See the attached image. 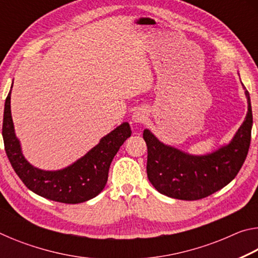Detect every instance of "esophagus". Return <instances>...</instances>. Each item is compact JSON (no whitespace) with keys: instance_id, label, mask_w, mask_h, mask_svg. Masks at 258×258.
<instances>
[{"instance_id":"esophagus-1","label":"esophagus","mask_w":258,"mask_h":258,"mask_svg":"<svg viewBox=\"0 0 258 258\" xmlns=\"http://www.w3.org/2000/svg\"><path fill=\"white\" fill-rule=\"evenodd\" d=\"M132 120L134 121V123H138V124L146 123V120H147L146 111L143 110V109H138V110H135L133 116H132Z\"/></svg>"}]
</instances>
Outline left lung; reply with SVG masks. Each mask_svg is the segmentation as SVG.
<instances>
[{"instance_id":"obj_1","label":"left lung","mask_w":258,"mask_h":258,"mask_svg":"<svg viewBox=\"0 0 258 258\" xmlns=\"http://www.w3.org/2000/svg\"><path fill=\"white\" fill-rule=\"evenodd\" d=\"M246 89V87H244ZM248 112L228 146L207 156H191L165 146L149 131H143L148 148L147 174L156 190L181 200L206 198L233 180L249 150L252 112L246 90Z\"/></svg>"}]
</instances>
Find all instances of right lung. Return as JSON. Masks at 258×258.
Segmentation results:
<instances>
[{"label": "right lung", "mask_w": 258, "mask_h": 258, "mask_svg": "<svg viewBox=\"0 0 258 258\" xmlns=\"http://www.w3.org/2000/svg\"><path fill=\"white\" fill-rule=\"evenodd\" d=\"M10 95L11 91L4 104L2 126L4 149L12 168L24 184L41 197L63 204L84 203L98 196L106 186L113 157L132 134L130 124L119 125L69 167L55 172L42 171L33 167L21 154L12 123Z\"/></svg>", "instance_id": "right-lung-1"}]
</instances>
